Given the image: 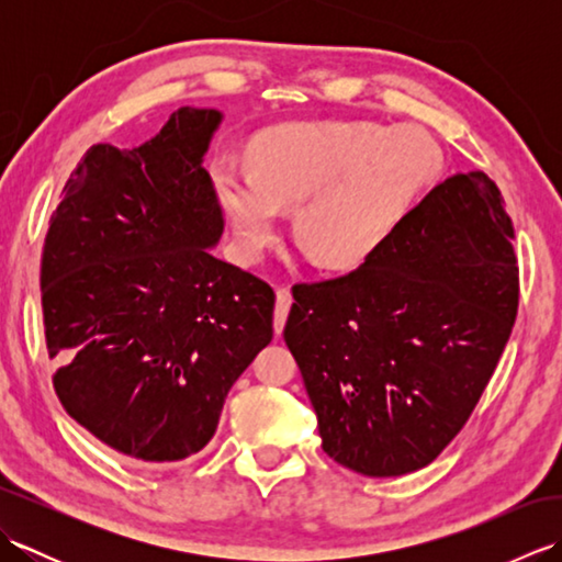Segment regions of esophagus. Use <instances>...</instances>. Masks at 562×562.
<instances>
[{"label": "esophagus", "instance_id": "1", "mask_svg": "<svg viewBox=\"0 0 562 562\" xmlns=\"http://www.w3.org/2000/svg\"><path fill=\"white\" fill-rule=\"evenodd\" d=\"M290 306H292V292L290 288H278V304H274V318H272V326H274V333H282L284 328V321H288V314H290Z\"/></svg>", "mask_w": 562, "mask_h": 562}]
</instances>
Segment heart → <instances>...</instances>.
Returning a JSON list of instances; mask_svg holds the SVG:
<instances>
[{"label":"heart","instance_id":"obj_1","mask_svg":"<svg viewBox=\"0 0 562 562\" xmlns=\"http://www.w3.org/2000/svg\"><path fill=\"white\" fill-rule=\"evenodd\" d=\"M441 171L425 130L367 121L288 123L248 145V171L214 169V190L236 250L262 256L278 236V210H293L294 241L321 270H352L374 256Z\"/></svg>","mask_w":562,"mask_h":562}]
</instances>
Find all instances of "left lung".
Segmentation results:
<instances>
[{
  "mask_svg": "<svg viewBox=\"0 0 562 562\" xmlns=\"http://www.w3.org/2000/svg\"><path fill=\"white\" fill-rule=\"evenodd\" d=\"M512 238L495 181L457 173L360 268L294 284L282 336L333 461L391 479L425 469L461 432L517 318Z\"/></svg>",
  "mask_w": 562,
  "mask_h": 562,
  "instance_id": "8db88e82",
  "label": "left lung"
}]
</instances>
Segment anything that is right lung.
I'll list each match as a JSON object with an SVG mask.
<instances>
[{"instance_id":"add662e5","label":"right lung","mask_w":562,"mask_h":562,"mask_svg":"<svg viewBox=\"0 0 562 562\" xmlns=\"http://www.w3.org/2000/svg\"><path fill=\"white\" fill-rule=\"evenodd\" d=\"M220 123V111L186 105L142 147L93 145L45 236L55 393L130 461L198 453L234 381L272 340L270 284L210 254L224 214L202 157Z\"/></svg>"}]
</instances>
